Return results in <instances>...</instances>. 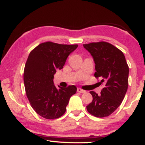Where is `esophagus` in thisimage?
<instances>
[{"instance_id": "esophagus-1", "label": "esophagus", "mask_w": 145, "mask_h": 145, "mask_svg": "<svg viewBox=\"0 0 145 145\" xmlns=\"http://www.w3.org/2000/svg\"><path fill=\"white\" fill-rule=\"evenodd\" d=\"M77 91L78 93H86V91H84V90L81 89V88H78Z\"/></svg>"}]
</instances>
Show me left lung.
I'll list each match as a JSON object with an SVG mask.
<instances>
[{"label":"left lung","instance_id":"1","mask_svg":"<svg viewBox=\"0 0 145 145\" xmlns=\"http://www.w3.org/2000/svg\"><path fill=\"white\" fill-rule=\"evenodd\" d=\"M83 46L93 57L95 77L101 78L99 84L104 83L101 95L90 91L93 101L86 109L96 117L108 116L120 106L127 92L129 67L123 53L110 43L93 42Z\"/></svg>","mask_w":145,"mask_h":145}]
</instances>
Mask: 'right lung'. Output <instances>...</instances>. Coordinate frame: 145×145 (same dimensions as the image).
Masks as SVG:
<instances>
[{
  "instance_id": "add662e5",
  "label": "right lung",
  "mask_w": 145,
  "mask_h": 145,
  "mask_svg": "<svg viewBox=\"0 0 145 145\" xmlns=\"http://www.w3.org/2000/svg\"><path fill=\"white\" fill-rule=\"evenodd\" d=\"M77 47V44L47 41L30 52L24 70L25 91L33 108L45 119H55L63 115L69 99L76 93L74 85L57 89L53 78L56 70L62 69L68 56Z\"/></svg>"
}]
</instances>
